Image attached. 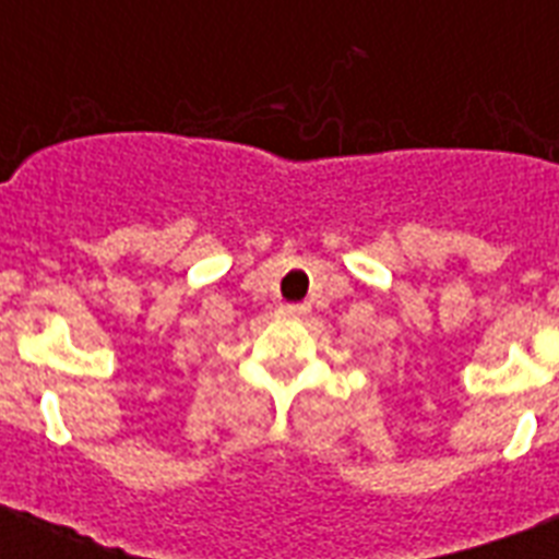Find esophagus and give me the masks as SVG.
Listing matches in <instances>:
<instances>
[{"label": "esophagus", "mask_w": 559, "mask_h": 559, "mask_svg": "<svg viewBox=\"0 0 559 559\" xmlns=\"http://www.w3.org/2000/svg\"><path fill=\"white\" fill-rule=\"evenodd\" d=\"M281 313H284V316H305L307 307L305 305H284V307H281Z\"/></svg>", "instance_id": "34e87169"}]
</instances>
